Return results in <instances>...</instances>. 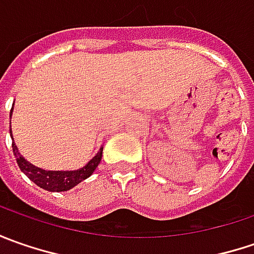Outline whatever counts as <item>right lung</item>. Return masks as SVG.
<instances>
[{
    "instance_id": "1",
    "label": "right lung",
    "mask_w": 254,
    "mask_h": 254,
    "mask_svg": "<svg viewBox=\"0 0 254 254\" xmlns=\"http://www.w3.org/2000/svg\"><path fill=\"white\" fill-rule=\"evenodd\" d=\"M12 110L14 109H11V116H12ZM9 132H11V138H12V131ZM12 151H14L19 170L22 171L25 175L34 184H36L39 188L45 190H51V192H64V190H72L77 184L87 180L92 175L94 170L97 168V165L102 161L103 147H100L99 152L84 167L73 171H48L44 170V168H39L34 164H31L28 160H25V157L21 155L15 141H12Z\"/></svg>"
}]
</instances>
